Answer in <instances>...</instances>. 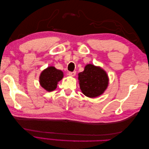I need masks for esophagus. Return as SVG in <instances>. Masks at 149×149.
Returning <instances> with one entry per match:
<instances>
[{
    "instance_id": "1",
    "label": "esophagus",
    "mask_w": 149,
    "mask_h": 149,
    "mask_svg": "<svg viewBox=\"0 0 149 149\" xmlns=\"http://www.w3.org/2000/svg\"><path fill=\"white\" fill-rule=\"evenodd\" d=\"M68 74L69 76H74L75 74H76V71H73V72H69L68 73Z\"/></svg>"
}]
</instances>
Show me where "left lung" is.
<instances>
[{
	"label": "left lung",
	"mask_w": 149,
	"mask_h": 149,
	"mask_svg": "<svg viewBox=\"0 0 149 149\" xmlns=\"http://www.w3.org/2000/svg\"><path fill=\"white\" fill-rule=\"evenodd\" d=\"M109 80L104 70L93 64L86 65L84 71L78 74L81 91L90 98L97 97L102 94L107 88Z\"/></svg>",
	"instance_id": "1"
}]
</instances>
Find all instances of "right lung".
<instances>
[{
  "instance_id": "obj_1",
  "label": "right lung",
  "mask_w": 149,
  "mask_h": 149,
  "mask_svg": "<svg viewBox=\"0 0 149 149\" xmlns=\"http://www.w3.org/2000/svg\"><path fill=\"white\" fill-rule=\"evenodd\" d=\"M64 76L63 71L57 70L55 66H48L40 73L39 83L47 91L50 92L56 89L58 82Z\"/></svg>"
}]
</instances>
